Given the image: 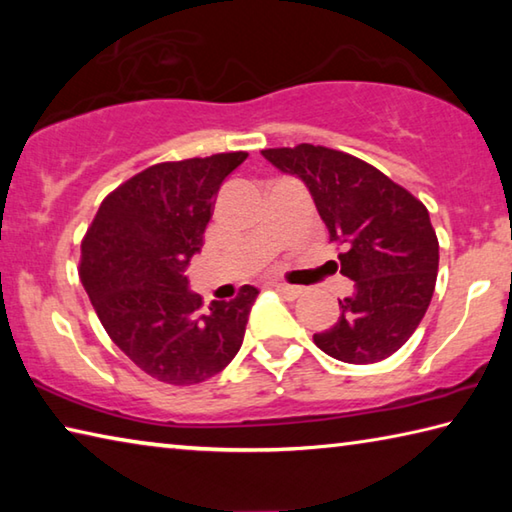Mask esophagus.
I'll list each match as a JSON object with an SVG mask.
<instances>
[{
  "instance_id": "34e87169",
  "label": "esophagus",
  "mask_w": 512,
  "mask_h": 512,
  "mask_svg": "<svg viewBox=\"0 0 512 512\" xmlns=\"http://www.w3.org/2000/svg\"><path fill=\"white\" fill-rule=\"evenodd\" d=\"M273 287L282 293L284 298H289V300H296V298H300L302 296V289L300 287H291V284H273Z\"/></svg>"
}]
</instances>
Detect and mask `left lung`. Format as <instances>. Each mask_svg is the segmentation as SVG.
Here are the masks:
<instances>
[{
	"label": "left lung",
	"instance_id": "1",
	"mask_svg": "<svg viewBox=\"0 0 512 512\" xmlns=\"http://www.w3.org/2000/svg\"><path fill=\"white\" fill-rule=\"evenodd\" d=\"M275 169L300 178L329 241L343 246L341 273L354 293L314 343L345 363L391 357L420 325L438 275V239L418 198L372 164L325 146L266 149Z\"/></svg>",
	"mask_w": 512,
	"mask_h": 512
}]
</instances>
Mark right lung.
Returning <instances> with one entry per match:
<instances>
[{
  "label": "right lung",
  "instance_id": "add662e5",
  "mask_svg": "<svg viewBox=\"0 0 512 512\" xmlns=\"http://www.w3.org/2000/svg\"><path fill=\"white\" fill-rule=\"evenodd\" d=\"M248 153L162 162L101 203L81 246V282L117 348L146 375L173 386L201 384L244 343L257 289L203 300L185 268L203 248L214 196Z\"/></svg>",
  "mask_w": 512,
  "mask_h": 512
}]
</instances>
